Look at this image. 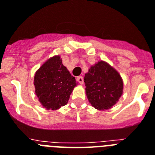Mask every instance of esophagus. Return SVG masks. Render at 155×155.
Masks as SVG:
<instances>
[{
  "mask_svg": "<svg viewBox=\"0 0 155 155\" xmlns=\"http://www.w3.org/2000/svg\"><path fill=\"white\" fill-rule=\"evenodd\" d=\"M76 80H77V81L79 82L80 84H84V78L82 77V76H78V77L76 78Z\"/></svg>",
  "mask_w": 155,
  "mask_h": 155,
  "instance_id": "obj_1",
  "label": "esophagus"
}]
</instances>
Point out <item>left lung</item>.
Wrapping results in <instances>:
<instances>
[{
  "instance_id": "1",
  "label": "left lung",
  "mask_w": 155,
  "mask_h": 155,
  "mask_svg": "<svg viewBox=\"0 0 155 155\" xmlns=\"http://www.w3.org/2000/svg\"><path fill=\"white\" fill-rule=\"evenodd\" d=\"M88 101L97 110H109L123 93V80L117 71L105 61H98L85 74Z\"/></svg>"
}]
</instances>
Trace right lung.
I'll return each mask as SVG.
<instances>
[{
  "instance_id": "add662e5",
  "label": "right lung",
  "mask_w": 155,
  "mask_h": 155,
  "mask_svg": "<svg viewBox=\"0 0 155 155\" xmlns=\"http://www.w3.org/2000/svg\"><path fill=\"white\" fill-rule=\"evenodd\" d=\"M34 85L42 106L57 110L68 103L76 83L58 55L49 58L37 70Z\"/></svg>"
}]
</instances>
